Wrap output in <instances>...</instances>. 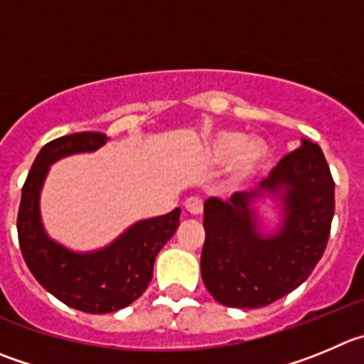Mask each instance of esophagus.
Listing matches in <instances>:
<instances>
[{"instance_id":"1","label":"esophagus","mask_w":364,"mask_h":364,"mask_svg":"<svg viewBox=\"0 0 364 364\" xmlns=\"http://www.w3.org/2000/svg\"><path fill=\"white\" fill-rule=\"evenodd\" d=\"M186 212L192 213V215H201L203 213V201L199 198H188L185 201Z\"/></svg>"}]
</instances>
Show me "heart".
Returning <instances> with one entry per match:
<instances>
[{"instance_id":"obj_1","label":"heart","mask_w":364,"mask_h":364,"mask_svg":"<svg viewBox=\"0 0 364 364\" xmlns=\"http://www.w3.org/2000/svg\"><path fill=\"white\" fill-rule=\"evenodd\" d=\"M266 156V145L262 140H246V136L240 132L224 131L215 136L212 141V158L215 163L233 161L230 172V186L240 188L246 185L247 179L260 166Z\"/></svg>"}]
</instances>
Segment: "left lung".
I'll return each mask as SVG.
<instances>
[{
	"mask_svg": "<svg viewBox=\"0 0 364 364\" xmlns=\"http://www.w3.org/2000/svg\"><path fill=\"white\" fill-rule=\"evenodd\" d=\"M279 203V223L267 230L258 206ZM334 217V181L320 145L300 147L278 161L251 192L230 201H205L206 239L201 277L219 304L259 309L300 287L327 246Z\"/></svg>",
	"mask_w": 364,
	"mask_h": 364,
	"instance_id": "left-lung-1",
	"label": "left lung"
}]
</instances>
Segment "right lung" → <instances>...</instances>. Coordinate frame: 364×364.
Masks as SVG:
<instances>
[{
	"label": "right lung",
	"instance_id": "1",
	"mask_svg": "<svg viewBox=\"0 0 364 364\" xmlns=\"http://www.w3.org/2000/svg\"><path fill=\"white\" fill-rule=\"evenodd\" d=\"M107 141L104 132H75L44 145L23 186L18 213L19 246L36 280L68 307L90 314L117 312L145 293L156 257L178 230L181 213L176 208L138 220L93 251L70 250L52 239L41 217V190L50 166L68 156L98 151Z\"/></svg>",
	"mask_w": 364,
	"mask_h": 364
}]
</instances>
